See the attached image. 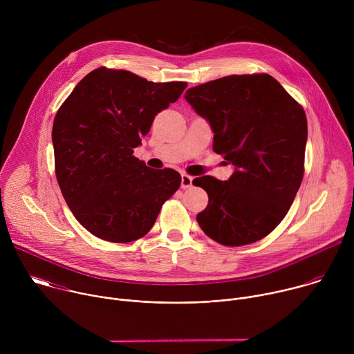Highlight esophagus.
<instances>
[{
	"label": "esophagus",
	"mask_w": 354,
	"mask_h": 354,
	"mask_svg": "<svg viewBox=\"0 0 354 354\" xmlns=\"http://www.w3.org/2000/svg\"><path fill=\"white\" fill-rule=\"evenodd\" d=\"M192 183H193V178L186 175V174H183L182 178H180V187L182 189H187V187L192 186Z\"/></svg>",
	"instance_id": "obj_1"
}]
</instances>
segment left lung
I'll return each instance as SVG.
<instances>
[{
  "instance_id": "left-lung-1",
  "label": "left lung",
  "mask_w": 354,
  "mask_h": 354,
  "mask_svg": "<svg viewBox=\"0 0 354 354\" xmlns=\"http://www.w3.org/2000/svg\"><path fill=\"white\" fill-rule=\"evenodd\" d=\"M185 99L214 133L213 149L234 165L228 180H193L209 194L196 220L225 246L257 242L287 214L304 175L306 112L269 74L228 75L189 88Z\"/></svg>"
}]
</instances>
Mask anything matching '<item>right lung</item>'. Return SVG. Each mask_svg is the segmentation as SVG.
I'll list each match as a JSON object with an SVG mask.
<instances>
[{
    "label": "right lung",
    "instance_id": "right-lung-1",
    "mask_svg": "<svg viewBox=\"0 0 354 354\" xmlns=\"http://www.w3.org/2000/svg\"><path fill=\"white\" fill-rule=\"evenodd\" d=\"M186 86L102 67L59 109L52 131L57 182L74 217L95 236L119 243L144 236L179 189L176 171L148 168L133 153Z\"/></svg>",
    "mask_w": 354,
    "mask_h": 354
}]
</instances>
